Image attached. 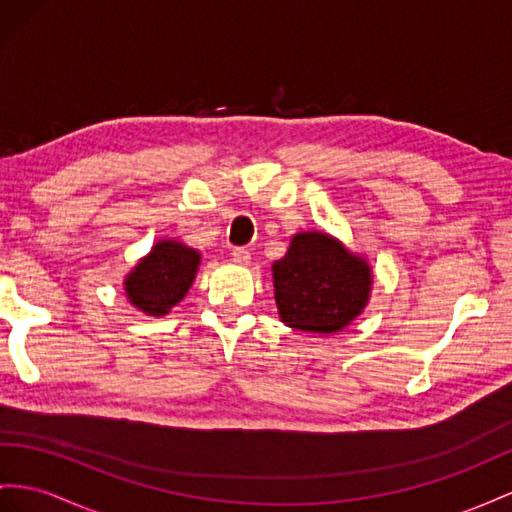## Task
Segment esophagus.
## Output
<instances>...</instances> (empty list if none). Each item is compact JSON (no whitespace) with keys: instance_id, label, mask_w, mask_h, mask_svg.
Here are the masks:
<instances>
[{"instance_id":"34e87169","label":"esophagus","mask_w":512,"mask_h":512,"mask_svg":"<svg viewBox=\"0 0 512 512\" xmlns=\"http://www.w3.org/2000/svg\"><path fill=\"white\" fill-rule=\"evenodd\" d=\"M231 257H233L235 264H242V266H248V264H251V251H248V248H242V246L233 248V251H231Z\"/></svg>"}]
</instances>
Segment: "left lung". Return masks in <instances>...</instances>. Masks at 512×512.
<instances>
[{"label":"left lung","instance_id":"8db88e82","mask_svg":"<svg viewBox=\"0 0 512 512\" xmlns=\"http://www.w3.org/2000/svg\"><path fill=\"white\" fill-rule=\"evenodd\" d=\"M281 320L298 331L335 333L355 320L370 296V266L326 233H298L272 266Z\"/></svg>","mask_w":512,"mask_h":512}]
</instances>
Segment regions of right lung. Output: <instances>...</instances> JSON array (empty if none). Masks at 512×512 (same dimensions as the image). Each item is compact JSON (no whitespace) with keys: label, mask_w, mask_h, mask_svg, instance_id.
<instances>
[{"label":"right lung","mask_w":512,"mask_h":512,"mask_svg":"<svg viewBox=\"0 0 512 512\" xmlns=\"http://www.w3.org/2000/svg\"><path fill=\"white\" fill-rule=\"evenodd\" d=\"M201 255L181 242H157L125 281L131 303L149 316H164L188 294Z\"/></svg>","instance_id":"add662e5"}]
</instances>
